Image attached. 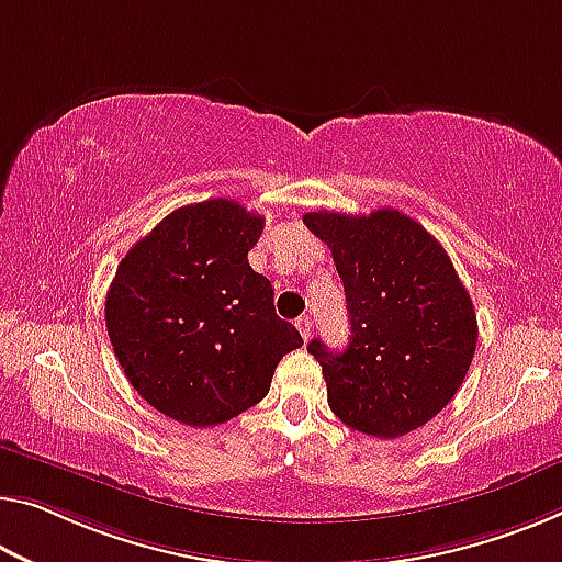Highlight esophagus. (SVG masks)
<instances>
[{
  "instance_id": "esophagus-1",
  "label": "esophagus",
  "mask_w": 562,
  "mask_h": 562,
  "mask_svg": "<svg viewBox=\"0 0 562 562\" xmlns=\"http://www.w3.org/2000/svg\"><path fill=\"white\" fill-rule=\"evenodd\" d=\"M311 326H314V322H311L308 316H299L296 318V329L301 331V336H304V339H308V336H311Z\"/></svg>"
}]
</instances>
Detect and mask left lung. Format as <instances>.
<instances>
[{"instance_id":"8db88e82","label":"left lung","mask_w":562,"mask_h":562,"mask_svg":"<svg viewBox=\"0 0 562 562\" xmlns=\"http://www.w3.org/2000/svg\"><path fill=\"white\" fill-rule=\"evenodd\" d=\"M304 223L331 248L347 293L349 347L308 344L331 412L382 439L427 425L460 390L477 347V316L450 256L396 209L318 211Z\"/></svg>"}]
</instances>
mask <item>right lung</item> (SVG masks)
Segmentation results:
<instances>
[{"mask_svg": "<svg viewBox=\"0 0 562 562\" xmlns=\"http://www.w3.org/2000/svg\"><path fill=\"white\" fill-rule=\"evenodd\" d=\"M263 218L228 198L183 205L125 254L105 324L127 382L166 417L223 425L269 394L304 339L276 316L273 289L248 263Z\"/></svg>", "mask_w": 562, "mask_h": 562, "instance_id": "obj_1", "label": "right lung"}]
</instances>
